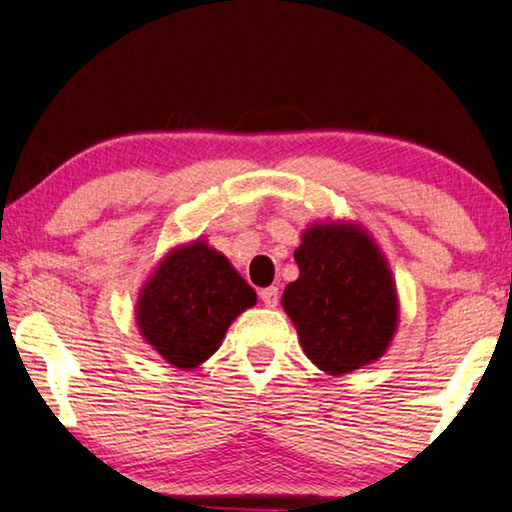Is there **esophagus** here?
<instances>
[{"label":"esophagus","mask_w":512,"mask_h":512,"mask_svg":"<svg viewBox=\"0 0 512 512\" xmlns=\"http://www.w3.org/2000/svg\"><path fill=\"white\" fill-rule=\"evenodd\" d=\"M258 295H261V302H263L265 307H270V309L277 307V302H279V291H277V288H274V286H270V288H263V291L258 293Z\"/></svg>","instance_id":"1"}]
</instances>
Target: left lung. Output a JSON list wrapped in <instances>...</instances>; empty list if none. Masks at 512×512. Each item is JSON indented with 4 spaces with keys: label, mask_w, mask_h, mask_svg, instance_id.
Returning <instances> with one entry per match:
<instances>
[{
    "label": "left lung",
    "mask_w": 512,
    "mask_h": 512,
    "mask_svg": "<svg viewBox=\"0 0 512 512\" xmlns=\"http://www.w3.org/2000/svg\"><path fill=\"white\" fill-rule=\"evenodd\" d=\"M300 277L281 295L307 358L344 376L388 351L399 325V298L388 258L355 221H316L302 231Z\"/></svg>",
    "instance_id": "obj_1"
}]
</instances>
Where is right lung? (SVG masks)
I'll use <instances>...</instances> for the list:
<instances>
[{
  "instance_id": "add662e5",
  "label": "right lung",
  "mask_w": 512,
  "mask_h": 512,
  "mask_svg": "<svg viewBox=\"0 0 512 512\" xmlns=\"http://www.w3.org/2000/svg\"><path fill=\"white\" fill-rule=\"evenodd\" d=\"M254 305V288L221 251L198 238L170 249L140 286L136 325L168 365L196 369Z\"/></svg>"
}]
</instances>
